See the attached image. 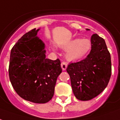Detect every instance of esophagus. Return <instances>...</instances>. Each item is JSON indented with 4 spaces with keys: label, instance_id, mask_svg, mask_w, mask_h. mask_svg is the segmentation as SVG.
Returning <instances> with one entry per match:
<instances>
[{
    "label": "esophagus",
    "instance_id": "34e87169",
    "mask_svg": "<svg viewBox=\"0 0 120 120\" xmlns=\"http://www.w3.org/2000/svg\"><path fill=\"white\" fill-rule=\"evenodd\" d=\"M61 67H62V69L63 71L66 70V69H67V62H62V64H61Z\"/></svg>",
    "mask_w": 120,
    "mask_h": 120
}]
</instances>
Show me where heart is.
I'll list each match as a JSON object with an SVG mask.
<instances>
[{"mask_svg":"<svg viewBox=\"0 0 120 120\" xmlns=\"http://www.w3.org/2000/svg\"><path fill=\"white\" fill-rule=\"evenodd\" d=\"M92 44L88 39H74L63 48L67 50L66 58L71 61H76L81 59L87 54L91 49Z\"/></svg>","mask_w":120,"mask_h":120,"instance_id":"1","label":"heart"}]
</instances>
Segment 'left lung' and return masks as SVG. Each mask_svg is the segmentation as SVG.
<instances>
[{
  "label": "left lung",
  "mask_w": 120,
  "mask_h": 120,
  "mask_svg": "<svg viewBox=\"0 0 120 120\" xmlns=\"http://www.w3.org/2000/svg\"><path fill=\"white\" fill-rule=\"evenodd\" d=\"M91 44L86 58L69 64L67 68L74 94L80 101H89L99 95L107 86L111 75V55L105 41L95 34Z\"/></svg>",
  "instance_id": "1"
}]
</instances>
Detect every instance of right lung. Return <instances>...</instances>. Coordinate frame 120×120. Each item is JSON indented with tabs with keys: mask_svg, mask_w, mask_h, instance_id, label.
<instances>
[{
	"mask_svg": "<svg viewBox=\"0 0 120 120\" xmlns=\"http://www.w3.org/2000/svg\"><path fill=\"white\" fill-rule=\"evenodd\" d=\"M32 29L20 38L11 51L9 76L19 97L44 104L54 95L58 76L62 72L59 59L46 58L45 44Z\"/></svg>",
	"mask_w": 120,
	"mask_h": 120,
	"instance_id": "add662e5",
	"label": "right lung"
}]
</instances>
